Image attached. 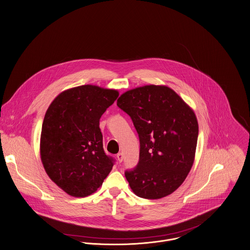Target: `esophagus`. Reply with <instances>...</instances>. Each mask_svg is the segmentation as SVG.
I'll return each mask as SVG.
<instances>
[{
    "mask_svg": "<svg viewBox=\"0 0 250 250\" xmlns=\"http://www.w3.org/2000/svg\"><path fill=\"white\" fill-rule=\"evenodd\" d=\"M116 158H117L118 162H122V160H123V154H122V153H118V154L116 155Z\"/></svg>",
    "mask_w": 250,
    "mask_h": 250,
    "instance_id": "obj_1",
    "label": "esophagus"
}]
</instances>
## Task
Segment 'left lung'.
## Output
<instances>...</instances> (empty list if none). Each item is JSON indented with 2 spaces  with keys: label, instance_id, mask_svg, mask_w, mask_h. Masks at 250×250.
<instances>
[{
  "label": "left lung",
  "instance_id": "left-lung-1",
  "mask_svg": "<svg viewBox=\"0 0 250 250\" xmlns=\"http://www.w3.org/2000/svg\"><path fill=\"white\" fill-rule=\"evenodd\" d=\"M117 106L139 136V161L125 177L136 196L159 200L185 181L194 159L199 124L192 108L167 86L146 85L122 93Z\"/></svg>",
  "mask_w": 250,
  "mask_h": 250
}]
</instances>
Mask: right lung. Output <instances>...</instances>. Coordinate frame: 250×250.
<instances>
[{"instance_id":"right-lung-1","label":"right lung","mask_w":250,"mask_h":250,"mask_svg":"<svg viewBox=\"0 0 250 250\" xmlns=\"http://www.w3.org/2000/svg\"><path fill=\"white\" fill-rule=\"evenodd\" d=\"M118 91L83 85L62 91L45 112L40 155L49 179L69 196L94 193L113 169L103 149L99 119Z\"/></svg>"}]
</instances>
